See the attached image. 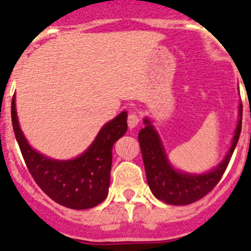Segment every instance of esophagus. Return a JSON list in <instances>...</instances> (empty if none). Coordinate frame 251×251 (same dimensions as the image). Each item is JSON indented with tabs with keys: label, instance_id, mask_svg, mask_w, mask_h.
<instances>
[{
	"label": "esophagus",
	"instance_id": "obj_1",
	"mask_svg": "<svg viewBox=\"0 0 251 251\" xmlns=\"http://www.w3.org/2000/svg\"><path fill=\"white\" fill-rule=\"evenodd\" d=\"M127 121H128V126H129V128H134L139 124L141 118H139V115L137 112H129Z\"/></svg>",
	"mask_w": 251,
	"mask_h": 251
}]
</instances>
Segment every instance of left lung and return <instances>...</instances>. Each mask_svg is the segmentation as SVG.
<instances>
[{
  "label": "left lung",
  "instance_id": "1",
  "mask_svg": "<svg viewBox=\"0 0 251 251\" xmlns=\"http://www.w3.org/2000/svg\"><path fill=\"white\" fill-rule=\"evenodd\" d=\"M241 119L243 104H240V121L235 130L230 151L220 165L205 175L181 174L171 167L158 134L150 121L145 119L146 127L139 132L138 141L145 163L147 182L153 195L168 205H188L199 201L208 192H211L221 179L231 159L232 152L236 147L241 132Z\"/></svg>",
  "mask_w": 251,
  "mask_h": 251
}]
</instances>
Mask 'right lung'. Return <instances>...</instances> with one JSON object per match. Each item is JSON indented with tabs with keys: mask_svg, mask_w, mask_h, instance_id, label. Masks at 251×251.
I'll list each match as a JSON object with an SVG mask.
<instances>
[{
	"mask_svg": "<svg viewBox=\"0 0 251 251\" xmlns=\"http://www.w3.org/2000/svg\"><path fill=\"white\" fill-rule=\"evenodd\" d=\"M11 118L26 167L51 200L74 210L92 208L105 200L110 183L112 148L127 132V113L122 112L106 123L86 152L72 161L50 159L30 147L17 122L15 98Z\"/></svg>",
	"mask_w": 251,
	"mask_h": 251,
	"instance_id": "1",
	"label": "right lung"
}]
</instances>
